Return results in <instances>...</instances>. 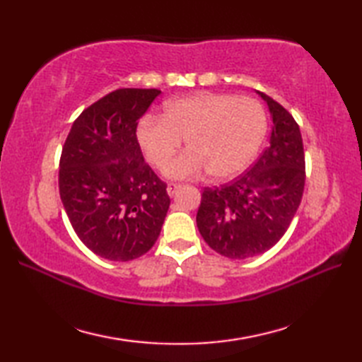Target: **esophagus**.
Here are the masks:
<instances>
[{"label": "esophagus", "instance_id": "34e87169", "mask_svg": "<svg viewBox=\"0 0 362 362\" xmlns=\"http://www.w3.org/2000/svg\"><path fill=\"white\" fill-rule=\"evenodd\" d=\"M180 188V185H179V183H168V187H166V191H168V194L169 196H173L174 193H175V191L177 189H179Z\"/></svg>", "mask_w": 362, "mask_h": 362}]
</instances>
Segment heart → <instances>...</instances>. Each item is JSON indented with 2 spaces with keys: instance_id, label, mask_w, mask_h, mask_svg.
<instances>
[{
  "instance_id": "1",
  "label": "heart",
  "mask_w": 362,
  "mask_h": 362,
  "mask_svg": "<svg viewBox=\"0 0 362 362\" xmlns=\"http://www.w3.org/2000/svg\"><path fill=\"white\" fill-rule=\"evenodd\" d=\"M266 113L252 98L199 93L165 105L163 117H144L136 140L146 160L163 168L184 138L189 151L166 167L175 179L209 171L216 180L243 173L255 157L266 134Z\"/></svg>"
}]
</instances>
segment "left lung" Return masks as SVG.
<instances>
[{
    "mask_svg": "<svg viewBox=\"0 0 362 362\" xmlns=\"http://www.w3.org/2000/svg\"><path fill=\"white\" fill-rule=\"evenodd\" d=\"M259 95L272 115L271 144L238 179L204 188L196 214L205 243L233 259L274 247L286 233L305 188V151L298 124L283 105Z\"/></svg>",
    "mask_w": 362,
    "mask_h": 362,
    "instance_id": "obj_1",
    "label": "left lung"
}]
</instances>
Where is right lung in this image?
<instances>
[{"label": "right lung", "instance_id": "right-lung-1", "mask_svg": "<svg viewBox=\"0 0 362 362\" xmlns=\"http://www.w3.org/2000/svg\"><path fill=\"white\" fill-rule=\"evenodd\" d=\"M161 93L118 88L74 119L59 161V191L76 235L110 261L149 252L160 235L169 196L136 140L140 118Z\"/></svg>", "mask_w": 362, "mask_h": 362}]
</instances>
